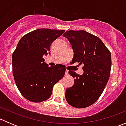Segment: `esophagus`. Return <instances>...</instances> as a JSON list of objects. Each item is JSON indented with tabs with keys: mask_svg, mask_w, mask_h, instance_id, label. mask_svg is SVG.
Here are the masks:
<instances>
[{
	"mask_svg": "<svg viewBox=\"0 0 126 126\" xmlns=\"http://www.w3.org/2000/svg\"><path fill=\"white\" fill-rule=\"evenodd\" d=\"M68 71L66 70V71H65V76H68Z\"/></svg>",
	"mask_w": 126,
	"mask_h": 126,
	"instance_id": "34e87169",
	"label": "esophagus"
}]
</instances>
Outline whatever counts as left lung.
<instances>
[{"label": "left lung", "instance_id": "8db88e82", "mask_svg": "<svg viewBox=\"0 0 126 126\" xmlns=\"http://www.w3.org/2000/svg\"><path fill=\"white\" fill-rule=\"evenodd\" d=\"M63 36L72 45L74 54L72 62L84 64L82 75L69 71L74 83L66 90V100L74 107H87L99 98L107 83L111 53L97 36L84 30H69Z\"/></svg>", "mask_w": 126, "mask_h": 126}]
</instances>
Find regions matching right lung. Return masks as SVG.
Returning <instances> with one entry per match:
<instances>
[{
  "label": "right lung",
  "mask_w": 126,
  "mask_h": 126,
  "mask_svg": "<svg viewBox=\"0 0 126 126\" xmlns=\"http://www.w3.org/2000/svg\"><path fill=\"white\" fill-rule=\"evenodd\" d=\"M64 30L39 29L21 38L12 55L13 74L21 94L29 101L41 102L50 97L54 85L63 78L65 66L49 67L43 58L50 54V45Z\"/></svg>",
  "instance_id": "add662e5"
}]
</instances>
